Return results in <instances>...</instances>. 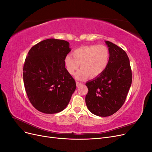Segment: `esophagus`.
Wrapping results in <instances>:
<instances>
[{"mask_svg": "<svg viewBox=\"0 0 152 152\" xmlns=\"http://www.w3.org/2000/svg\"><path fill=\"white\" fill-rule=\"evenodd\" d=\"M76 84H77V86H80L82 84V83H81V82H79V81H77L76 82Z\"/></svg>", "mask_w": 152, "mask_h": 152, "instance_id": "esophagus-1", "label": "esophagus"}]
</instances>
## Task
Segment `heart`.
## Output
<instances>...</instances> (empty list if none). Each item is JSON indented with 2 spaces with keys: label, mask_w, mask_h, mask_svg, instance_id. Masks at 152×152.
I'll return each mask as SVG.
<instances>
[{
  "label": "heart",
  "mask_w": 152,
  "mask_h": 152,
  "mask_svg": "<svg viewBox=\"0 0 152 152\" xmlns=\"http://www.w3.org/2000/svg\"><path fill=\"white\" fill-rule=\"evenodd\" d=\"M72 56L68 54L65 58V65L67 72L74 75L77 73L78 79H84L89 75L90 78L100 76L107 70L110 59L108 48L104 44L84 45L75 49Z\"/></svg>",
  "instance_id": "heart-1"
}]
</instances>
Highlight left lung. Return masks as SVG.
Segmentation results:
<instances>
[{
    "instance_id": "left-lung-1",
    "label": "left lung",
    "mask_w": 152,
    "mask_h": 152,
    "mask_svg": "<svg viewBox=\"0 0 152 152\" xmlns=\"http://www.w3.org/2000/svg\"><path fill=\"white\" fill-rule=\"evenodd\" d=\"M110 53L108 66L102 75L86 84V103L96 115L108 117L116 113L125 102L132 83V70L127 53L106 41Z\"/></svg>"
}]
</instances>
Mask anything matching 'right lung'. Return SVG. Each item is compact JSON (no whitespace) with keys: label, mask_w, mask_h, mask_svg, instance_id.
<instances>
[{"label":"right lung","mask_w":152,"mask_h":152,"mask_svg":"<svg viewBox=\"0 0 152 152\" xmlns=\"http://www.w3.org/2000/svg\"><path fill=\"white\" fill-rule=\"evenodd\" d=\"M71 51L64 40L49 39L32 47L23 70L25 91L33 107L44 113L65 109L76 89L74 79L65 68Z\"/></svg>","instance_id":"add662e5"}]
</instances>
